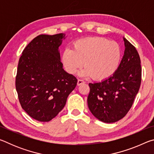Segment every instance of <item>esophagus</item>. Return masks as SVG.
Wrapping results in <instances>:
<instances>
[{"label": "esophagus", "instance_id": "1", "mask_svg": "<svg viewBox=\"0 0 154 154\" xmlns=\"http://www.w3.org/2000/svg\"><path fill=\"white\" fill-rule=\"evenodd\" d=\"M85 83L84 81H83L82 79H78L77 81V85L78 86H79V85H81L82 84H83V83Z\"/></svg>", "mask_w": 154, "mask_h": 154}]
</instances>
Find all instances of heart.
<instances>
[{"instance_id": "obj_1", "label": "heart", "mask_w": 154, "mask_h": 154, "mask_svg": "<svg viewBox=\"0 0 154 154\" xmlns=\"http://www.w3.org/2000/svg\"><path fill=\"white\" fill-rule=\"evenodd\" d=\"M122 58L120 46L115 41L103 37H87L75 41L72 49L62 51L61 61L69 74L85 66L79 75L103 81L112 76L118 69Z\"/></svg>"}]
</instances>
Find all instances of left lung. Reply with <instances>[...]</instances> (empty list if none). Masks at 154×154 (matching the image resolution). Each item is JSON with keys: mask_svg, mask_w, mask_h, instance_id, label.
Wrapping results in <instances>:
<instances>
[{"mask_svg": "<svg viewBox=\"0 0 154 154\" xmlns=\"http://www.w3.org/2000/svg\"><path fill=\"white\" fill-rule=\"evenodd\" d=\"M125 51L116 72L100 82L89 83L88 105L101 122L113 123L126 116L141 83L140 59L135 47L124 38Z\"/></svg>", "mask_w": 154, "mask_h": 154, "instance_id": "obj_1", "label": "left lung"}]
</instances>
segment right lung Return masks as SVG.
<instances>
[{"label": "right lung", "mask_w": 154, "mask_h": 154, "mask_svg": "<svg viewBox=\"0 0 154 154\" xmlns=\"http://www.w3.org/2000/svg\"><path fill=\"white\" fill-rule=\"evenodd\" d=\"M65 34L41 35L26 47L19 60L15 88L22 109L31 118L49 122L66 105L77 79L63 69L59 47Z\"/></svg>", "instance_id": "obj_1"}]
</instances>
